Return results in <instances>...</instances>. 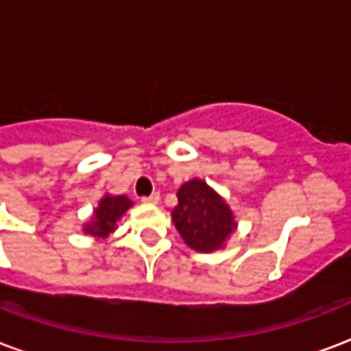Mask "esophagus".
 I'll return each mask as SVG.
<instances>
[{
	"instance_id": "1",
	"label": "esophagus",
	"mask_w": 351,
	"mask_h": 351,
	"mask_svg": "<svg viewBox=\"0 0 351 351\" xmlns=\"http://www.w3.org/2000/svg\"><path fill=\"white\" fill-rule=\"evenodd\" d=\"M141 201L145 202V204H158V202H160V193H158V191H154L152 195L143 197Z\"/></svg>"
}]
</instances>
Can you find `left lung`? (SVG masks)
<instances>
[{
  "mask_svg": "<svg viewBox=\"0 0 351 351\" xmlns=\"http://www.w3.org/2000/svg\"><path fill=\"white\" fill-rule=\"evenodd\" d=\"M178 204L173 210V223L189 247L199 253H212L225 247L236 228L232 210L219 193L201 178L182 184L176 191Z\"/></svg>",
  "mask_w": 351,
  "mask_h": 351,
  "instance_id": "left-lung-1",
  "label": "left lung"
}]
</instances>
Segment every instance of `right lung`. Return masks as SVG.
<instances>
[{
	"label": "right lung",
	"instance_id": "add662e5",
	"mask_svg": "<svg viewBox=\"0 0 351 351\" xmlns=\"http://www.w3.org/2000/svg\"><path fill=\"white\" fill-rule=\"evenodd\" d=\"M134 202L126 195H104L95 208L93 219L85 223L83 232L104 240L117 228V221L124 215V212L132 206Z\"/></svg>",
	"mask_w": 351,
	"mask_h": 351
}]
</instances>
